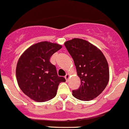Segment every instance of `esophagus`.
<instances>
[{"label": "esophagus", "instance_id": "34e87169", "mask_svg": "<svg viewBox=\"0 0 129 129\" xmlns=\"http://www.w3.org/2000/svg\"><path fill=\"white\" fill-rule=\"evenodd\" d=\"M64 78H65V79L66 80V81H68V79H69V78H70V74H69V73L66 74V75H65Z\"/></svg>", "mask_w": 129, "mask_h": 129}]
</instances>
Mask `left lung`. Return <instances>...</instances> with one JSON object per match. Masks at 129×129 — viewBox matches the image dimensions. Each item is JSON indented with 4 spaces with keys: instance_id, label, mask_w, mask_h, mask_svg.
<instances>
[{
    "instance_id": "1",
    "label": "left lung",
    "mask_w": 129,
    "mask_h": 129,
    "mask_svg": "<svg viewBox=\"0 0 129 129\" xmlns=\"http://www.w3.org/2000/svg\"><path fill=\"white\" fill-rule=\"evenodd\" d=\"M73 59L81 85L73 96L82 101L91 100L104 90L109 81V69L102 52L82 39L74 38L64 43Z\"/></svg>"
}]
</instances>
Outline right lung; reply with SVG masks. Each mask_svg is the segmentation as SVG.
I'll use <instances>...</instances> for the list:
<instances>
[{
    "label": "right lung",
    "instance_id": "right-lung-1",
    "mask_svg": "<svg viewBox=\"0 0 129 129\" xmlns=\"http://www.w3.org/2000/svg\"><path fill=\"white\" fill-rule=\"evenodd\" d=\"M58 44L43 41L27 49L19 59L16 78L21 90L30 99L44 102L53 99L64 77L57 74L56 66L49 61L51 56L61 49Z\"/></svg>",
    "mask_w": 129,
    "mask_h": 129
}]
</instances>
